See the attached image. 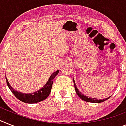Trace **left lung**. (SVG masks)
Instances as JSON below:
<instances>
[{"label":"left lung","mask_w":126,"mask_h":126,"mask_svg":"<svg viewBox=\"0 0 126 126\" xmlns=\"http://www.w3.org/2000/svg\"><path fill=\"white\" fill-rule=\"evenodd\" d=\"M73 81H74V87H75V90H76V92L78 96H79L80 98H81L82 100L83 101H86V102H94V103H100V102H104L106 100H108V99L111 97H109L108 98H106V99H95V98H92V97H87V96L84 95V94H81V92H80L79 91V90L76 87V85L75 84V81L73 79Z\"/></svg>","instance_id":"1"}]
</instances>
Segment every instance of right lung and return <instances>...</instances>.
<instances>
[{"instance_id":"add662e5","label":"right lung","mask_w":126,"mask_h":126,"mask_svg":"<svg viewBox=\"0 0 126 126\" xmlns=\"http://www.w3.org/2000/svg\"><path fill=\"white\" fill-rule=\"evenodd\" d=\"M58 73H59V70H57L55 72H54L50 76L48 81H47V83L45 84V86H43L42 88H41L40 90L37 91L36 92L31 93V94H24V93L22 92H19L15 90H14L11 87L6 78V80L7 86H8L9 88L10 89V90L11 91V92L13 94V95L18 99H19L22 102H25V103L33 104V103L39 102L40 101H42L47 99V97L50 94V91H51L54 79L58 75Z\"/></svg>"}]
</instances>
